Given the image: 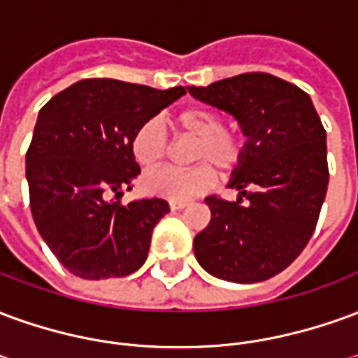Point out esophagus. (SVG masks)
Segmentation results:
<instances>
[{
    "label": "esophagus",
    "instance_id": "34e87169",
    "mask_svg": "<svg viewBox=\"0 0 358 358\" xmlns=\"http://www.w3.org/2000/svg\"><path fill=\"white\" fill-rule=\"evenodd\" d=\"M169 205H171L172 210H180L184 209V207H187V201H171Z\"/></svg>",
    "mask_w": 358,
    "mask_h": 358
}]
</instances>
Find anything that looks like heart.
Wrapping results in <instances>:
<instances>
[{
	"instance_id": "heart-1",
	"label": "heart",
	"mask_w": 358,
	"mask_h": 358,
	"mask_svg": "<svg viewBox=\"0 0 358 358\" xmlns=\"http://www.w3.org/2000/svg\"><path fill=\"white\" fill-rule=\"evenodd\" d=\"M174 132L194 138L192 161L199 163L186 169H163L148 174L143 178V187L149 194L172 201H186L189 197L207 192L215 184V169L222 174L232 172L241 161V141L224 130V118L217 110L205 107L178 110L171 117ZM132 155L136 163L145 171H153L163 163L166 155V134L157 118H149L138 126L134 132Z\"/></svg>"
}]
</instances>
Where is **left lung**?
I'll list each match as a JSON object with an SVG mask.
<instances>
[{"instance_id":"1","label":"left lung","mask_w":358,"mask_h":358,"mask_svg":"<svg viewBox=\"0 0 358 358\" xmlns=\"http://www.w3.org/2000/svg\"><path fill=\"white\" fill-rule=\"evenodd\" d=\"M187 92L232 115L248 138L228 182L238 201L205 199L210 222L195 236V259L226 282L276 276L310 240L328 189L326 130L315 105L303 90L266 73Z\"/></svg>"}]
</instances>
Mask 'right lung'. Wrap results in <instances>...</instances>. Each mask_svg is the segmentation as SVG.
Listing matches in <instances>:
<instances>
[{"label": "right lung", "mask_w": 358, "mask_h": 358, "mask_svg": "<svg viewBox=\"0 0 358 358\" xmlns=\"http://www.w3.org/2000/svg\"><path fill=\"white\" fill-rule=\"evenodd\" d=\"M184 94L182 86L86 78L42 107L27 151L30 209L51 253L74 276L122 278L145 263L153 228L171 209L159 197L120 203L140 174L130 143L138 126Z\"/></svg>", "instance_id": "add662e5"}]
</instances>
